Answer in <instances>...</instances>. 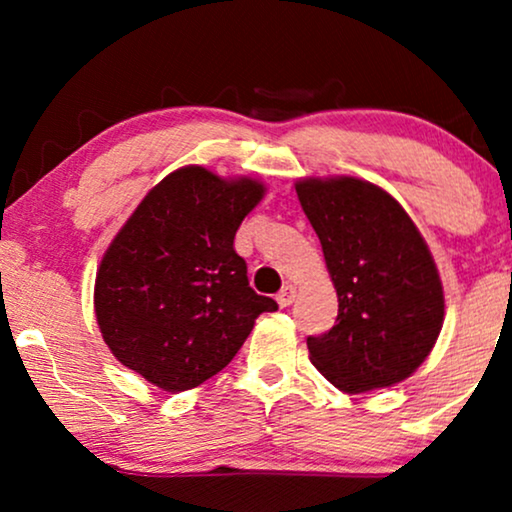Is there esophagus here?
<instances>
[{"instance_id":"obj_1","label":"esophagus","mask_w":512,"mask_h":512,"mask_svg":"<svg viewBox=\"0 0 512 512\" xmlns=\"http://www.w3.org/2000/svg\"><path fill=\"white\" fill-rule=\"evenodd\" d=\"M293 300H296V289H293L291 284H286L284 289L277 293V303H279V307H289Z\"/></svg>"}]
</instances>
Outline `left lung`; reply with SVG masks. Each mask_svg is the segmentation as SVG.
<instances>
[{
	"instance_id": "1",
	"label": "left lung",
	"mask_w": 512,
	"mask_h": 512,
	"mask_svg": "<svg viewBox=\"0 0 512 512\" xmlns=\"http://www.w3.org/2000/svg\"><path fill=\"white\" fill-rule=\"evenodd\" d=\"M296 193L338 291L335 326L307 338L312 363L347 394L410 377L436 345L445 317L424 237L405 209L368 181L303 179Z\"/></svg>"
}]
</instances>
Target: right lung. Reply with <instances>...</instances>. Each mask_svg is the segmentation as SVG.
I'll list each match as a JSON object with an SVG mask.
<instances>
[{"mask_svg":"<svg viewBox=\"0 0 512 512\" xmlns=\"http://www.w3.org/2000/svg\"><path fill=\"white\" fill-rule=\"evenodd\" d=\"M263 193L191 165L139 202L95 279L97 324L125 368L165 391L193 389L233 361L258 314L277 310L233 247Z\"/></svg>","mask_w":512,"mask_h":512,"instance_id":"obj_1","label":"right lung"}]
</instances>
